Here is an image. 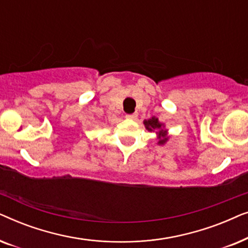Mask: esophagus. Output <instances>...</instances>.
<instances>
[{
	"instance_id": "esophagus-1",
	"label": "esophagus",
	"mask_w": 248,
	"mask_h": 248,
	"mask_svg": "<svg viewBox=\"0 0 248 248\" xmlns=\"http://www.w3.org/2000/svg\"><path fill=\"white\" fill-rule=\"evenodd\" d=\"M137 117H138L137 114H127L126 115L127 120H137Z\"/></svg>"
}]
</instances>
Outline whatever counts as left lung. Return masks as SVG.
<instances>
[{
	"mask_svg": "<svg viewBox=\"0 0 248 248\" xmlns=\"http://www.w3.org/2000/svg\"><path fill=\"white\" fill-rule=\"evenodd\" d=\"M143 124L145 128L149 132H155L157 134V139H158V144L159 145H164L166 142L169 140L168 137V130L165 128V124L160 123L157 117H151L149 120H144Z\"/></svg>",
	"mask_w": 248,
	"mask_h": 248,
	"instance_id": "obj_1",
	"label": "left lung"
}]
</instances>
